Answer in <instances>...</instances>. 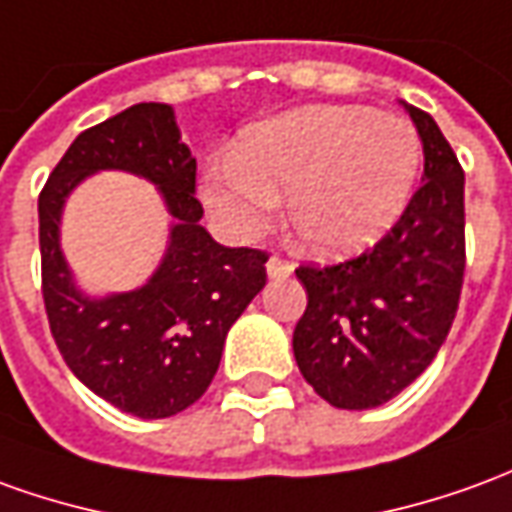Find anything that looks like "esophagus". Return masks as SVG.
Masks as SVG:
<instances>
[{
  "instance_id": "esophagus-1",
  "label": "esophagus",
  "mask_w": 512,
  "mask_h": 512,
  "mask_svg": "<svg viewBox=\"0 0 512 512\" xmlns=\"http://www.w3.org/2000/svg\"><path fill=\"white\" fill-rule=\"evenodd\" d=\"M266 271H268V277L271 280H280V277H288L293 271V266L288 263V260H282V257H268V263H266Z\"/></svg>"
}]
</instances>
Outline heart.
Masks as SVG:
<instances>
[{
    "instance_id": "obj_1",
    "label": "heart",
    "mask_w": 512,
    "mask_h": 512,
    "mask_svg": "<svg viewBox=\"0 0 512 512\" xmlns=\"http://www.w3.org/2000/svg\"><path fill=\"white\" fill-rule=\"evenodd\" d=\"M421 169V138L402 116L360 105L282 113L238 138L235 155L207 171L202 199L224 230L255 238L277 194L288 224L316 257L377 244L405 213Z\"/></svg>"
}]
</instances>
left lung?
Wrapping results in <instances>:
<instances>
[{"label": "left lung", "instance_id": "left-lung-1", "mask_svg": "<svg viewBox=\"0 0 512 512\" xmlns=\"http://www.w3.org/2000/svg\"><path fill=\"white\" fill-rule=\"evenodd\" d=\"M405 110L424 146V177L402 219L360 257L296 268L307 310L293 357L341 410L380 407L405 391L446 341L463 288V169L430 113Z\"/></svg>", "mask_w": 512, "mask_h": 512}]
</instances>
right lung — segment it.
<instances>
[{
	"label": "right lung",
	"mask_w": 512,
	"mask_h": 512,
	"mask_svg": "<svg viewBox=\"0 0 512 512\" xmlns=\"http://www.w3.org/2000/svg\"><path fill=\"white\" fill-rule=\"evenodd\" d=\"M96 170L158 185L172 216L170 246L135 292L88 297L59 249L70 191ZM196 157L174 107L141 102L80 132L38 196L41 277L49 330L66 366L96 396L138 418H169L207 391L230 327L266 285V252L216 244L199 224Z\"/></svg>",
	"instance_id": "add662e5"
}]
</instances>
